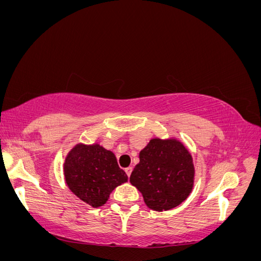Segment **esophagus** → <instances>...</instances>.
Here are the masks:
<instances>
[{
    "label": "esophagus",
    "instance_id": "obj_1",
    "mask_svg": "<svg viewBox=\"0 0 261 261\" xmlns=\"http://www.w3.org/2000/svg\"><path fill=\"white\" fill-rule=\"evenodd\" d=\"M132 171H133V168H132V167H128V168H126V169H125L126 174H127V176H128V177H129V176H130V174H132Z\"/></svg>",
    "mask_w": 261,
    "mask_h": 261
}]
</instances>
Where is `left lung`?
I'll return each mask as SVG.
<instances>
[{
    "label": "left lung",
    "mask_w": 261,
    "mask_h": 261,
    "mask_svg": "<svg viewBox=\"0 0 261 261\" xmlns=\"http://www.w3.org/2000/svg\"><path fill=\"white\" fill-rule=\"evenodd\" d=\"M195 180L193 155L175 137L150 139L140 150L139 163L132 172L130 184L155 211L175 208L191 195Z\"/></svg>",
    "instance_id": "left-lung-1"
}]
</instances>
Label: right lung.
Returning <instances> with one entry per match:
<instances>
[{
  "label": "right lung",
  "instance_id": "right-lung-1",
  "mask_svg": "<svg viewBox=\"0 0 261 261\" xmlns=\"http://www.w3.org/2000/svg\"><path fill=\"white\" fill-rule=\"evenodd\" d=\"M63 172L69 191L92 208L103 206L113 189L128 179L115 154L97 143H77L65 156Z\"/></svg>",
  "mask_w": 261,
  "mask_h": 261
}]
</instances>
